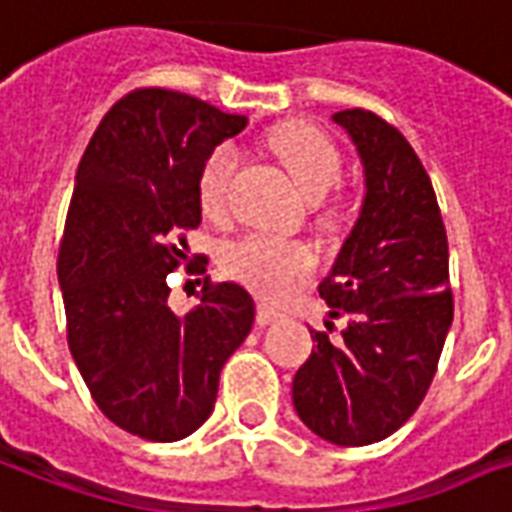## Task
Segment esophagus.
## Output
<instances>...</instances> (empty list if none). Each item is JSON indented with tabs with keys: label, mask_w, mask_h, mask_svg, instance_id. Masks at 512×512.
<instances>
[{
	"label": "esophagus",
	"mask_w": 512,
	"mask_h": 512,
	"mask_svg": "<svg viewBox=\"0 0 512 512\" xmlns=\"http://www.w3.org/2000/svg\"><path fill=\"white\" fill-rule=\"evenodd\" d=\"M276 319H282V311H279V308L268 306V303H260V306H257V322H260V325H271Z\"/></svg>",
	"instance_id": "esophagus-1"
}]
</instances>
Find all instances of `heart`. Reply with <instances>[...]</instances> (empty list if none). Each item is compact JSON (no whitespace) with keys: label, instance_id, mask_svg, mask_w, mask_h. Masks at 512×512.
<instances>
[{"label":"heart","instance_id":"b5f03b06","mask_svg":"<svg viewBox=\"0 0 512 512\" xmlns=\"http://www.w3.org/2000/svg\"><path fill=\"white\" fill-rule=\"evenodd\" d=\"M265 147L308 204H319L341 182V152L322 131L306 123H282L265 134ZM236 169V152L222 144L206 158L198 177V201L209 217H222L228 209V182ZM225 268L239 282L263 295L279 298L314 268V252L292 239L268 233H249L225 249Z\"/></svg>","mask_w":512,"mask_h":512}]
</instances>
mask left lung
Returning <instances> with one entry per match:
<instances>
[{
    "instance_id": "8db88e82",
    "label": "left lung",
    "mask_w": 512,
    "mask_h": 512,
    "mask_svg": "<svg viewBox=\"0 0 512 512\" xmlns=\"http://www.w3.org/2000/svg\"><path fill=\"white\" fill-rule=\"evenodd\" d=\"M357 150L365 195L319 295L346 317L341 338L311 330L292 403L314 435L368 446L411 419L454 322L448 239L427 171L405 136L365 109L335 112ZM330 327V325H327Z\"/></svg>"
}]
</instances>
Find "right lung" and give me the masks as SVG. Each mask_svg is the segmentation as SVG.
Returning a JSON list of instances; mask_svg holds the SVG:
<instances>
[{"label":"right lung","mask_w":512,"mask_h":512,"mask_svg":"<svg viewBox=\"0 0 512 512\" xmlns=\"http://www.w3.org/2000/svg\"><path fill=\"white\" fill-rule=\"evenodd\" d=\"M244 126L185 93L142 88L104 115L74 174L58 255L69 351L101 413L144 440L174 443L212 416L222 365L255 322L241 284L206 287L187 314L166 284L185 260L177 236L201 225L206 158Z\"/></svg>","instance_id":"right-lung-1"}]
</instances>
